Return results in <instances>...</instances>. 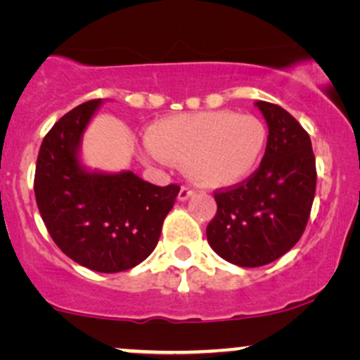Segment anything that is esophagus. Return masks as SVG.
<instances>
[{"label":"esophagus","instance_id":"esophagus-1","mask_svg":"<svg viewBox=\"0 0 360 360\" xmlns=\"http://www.w3.org/2000/svg\"><path fill=\"white\" fill-rule=\"evenodd\" d=\"M193 193H195V190H192L190 187H181L180 192H179V200H180V202L188 200V198L192 197Z\"/></svg>","mask_w":360,"mask_h":360}]
</instances>
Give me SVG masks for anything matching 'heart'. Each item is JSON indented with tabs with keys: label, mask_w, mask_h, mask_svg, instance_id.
<instances>
[{
	"label": "heart",
	"mask_w": 360,
	"mask_h": 360,
	"mask_svg": "<svg viewBox=\"0 0 360 360\" xmlns=\"http://www.w3.org/2000/svg\"><path fill=\"white\" fill-rule=\"evenodd\" d=\"M139 150L146 165H184L188 179L202 187H227L246 179L259 162L266 128L251 114L204 111L176 114L148 128Z\"/></svg>",
	"instance_id": "1"
}]
</instances>
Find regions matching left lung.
Segmentation results:
<instances>
[{"label":"left lung","mask_w":360,"mask_h":360,"mask_svg":"<svg viewBox=\"0 0 360 360\" xmlns=\"http://www.w3.org/2000/svg\"><path fill=\"white\" fill-rule=\"evenodd\" d=\"M255 105L269 131L263 162L248 180L215 193L217 214L207 226L210 248L243 268L273 263L298 243L316 187L307 131L280 105L266 101Z\"/></svg>","instance_id":"left-lung-1"}]
</instances>
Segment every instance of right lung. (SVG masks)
<instances>
[{
	"label": "right lung",
	"mask_w": 360,
	"mask_h": 360,
	"mask_svg": "<svg viewBox=\"0 0 360 360\" xmlns=\"http://www.w3.org/2000/svg\"><path fill=\"white\" fill-rule=\"evenodd\" d=\"M103 103L77 105L46 133L38 151L35 198L63 255L92 271L120 273L153 252L180 187H156L129 170L108 173L82 163L84 133Z\"/></svg>",
	"instance_id": "obj_1"
}]
</instances>
